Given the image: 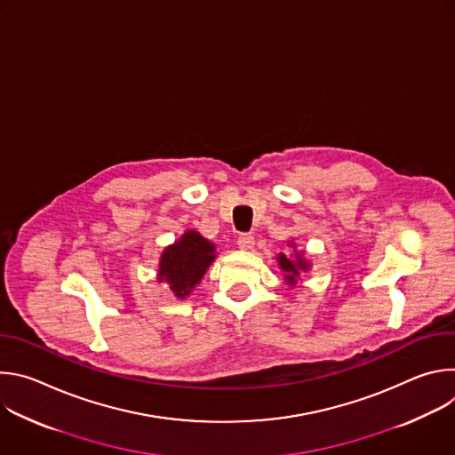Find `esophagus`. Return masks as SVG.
I'll list each match as a JSON object with an SVG mask.
<instances>
[{
    "instance_id": "esophagus-1",
    "label": "esophagus",
    "mask_w": 455,
    "mask_h": 455,
    "mask_svg": "<svg viewBox=\"0 0 455 455\" xmlns=\"http://www.w3.org/2000/svg\"><path fill=\"white\" fill-rule=\"evenodd\" d=\"M237 244H239V248H243V250H251L253 244H255V239H253L251 234H241V235L237 237Z\"/></svg>"
}]
</instances>
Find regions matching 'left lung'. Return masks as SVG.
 <instances>
[{"label": "left lung", "mask_w": 455, "mask_h": 455, "mask_svg": "<svg viewBox=\"0 0 455 455\" xmlns=\"http://www.w3.org/2000/svg\"><path fill=\"white\" fill-rule=\"evenodd\" d=\"M279 265H281V270L286 272L284 279H286L288 283H291V284H293L295 279L299 277V272H302V270L307 268V263L304 261V259H302L300 255H297L295 261H291V259L286 257L284 253H279Z\"/></svg>", "instance_id": "obj_1"}]
</instances>
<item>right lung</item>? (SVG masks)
<instances>
[{"label":"right lung","mask_w":455,"mask_h":455,"mask_svg":"<svg viewBox=\"0 0 455 455\" xmlns=\"http://www.w3.org/2000/svg\"><path fill=\"white\" fill-rule=\"evenodd\" d=\"M214 257V244L198 232L188 230L162 253L158 281H167L172 293L183 299L202 281Z\"/></svg>","instance_id":"1"}]
</instances>
